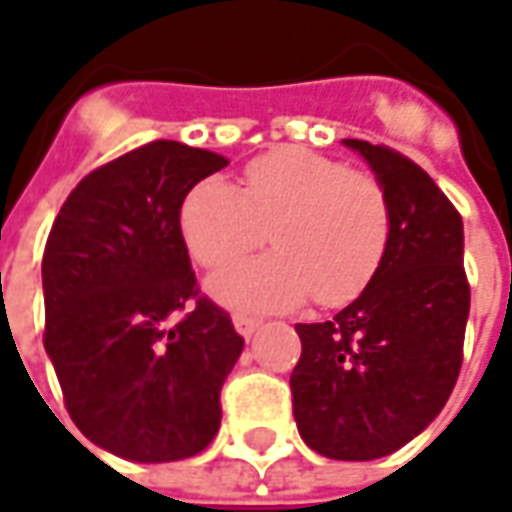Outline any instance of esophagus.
Listing matches in <instances>:
<instances>
[{
  "label": "esophagus",
  "mask_w": 512,
  "mask_h": 512,
  "mask_svg": "<svg viewBox=\"0 0 512 512\" xmlns=\"http://www.w3.org/2000/svg\"><path fill=\"white\" fill-rule=\"evenodd\" d=\"M259 325H262L259 319L245 316V313H236V316H233V327H236V333H239V336H245V339H250V336L259 330Z\"/></svg>",
  "instance_id": "esophagus-1"
}]
</instances>
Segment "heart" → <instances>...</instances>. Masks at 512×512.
Segmentation results:
<instances>
[{
    "mask_svg": "<svg viewBox=\"0 0 512 512\" xmlns=\"http://www.w3.org/2000/svg\"><path fill=\"white\" fill-rule=\"evenodd\" d=\"M179 230L190 256L225 267L270 239L262 259L216 273L207 287L230 307L287 310L313 293L319 305L356 299L382 265L390 205L382 182L307 148L253 159L239 190L207 176L187 190Z\"/></svg>",
    "mask_w": 512,
    "mask_h": 512,
    "instance_id": "obj_1",
    "label": "heart"
}]
</instances>
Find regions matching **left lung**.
Here are the masks:
<instances>
[{"label":"left lung","mask_w":512,"mask_h":512,"mask_svg":"<svg viewBox=\"0 0 512 512\" xmlns=\"http://www.w3.org/2000/svg\"><path fill=\"white\" fill-rule=\"evenodd\" d=\"M382 182L390 239L376 276L330 322L296 325L293 416L339 462L390 456L442 413L462 367L470 285L459 210L416 162L344 139Z\"/></svg>","instance_id":"left-lung-1"}]
</instances>
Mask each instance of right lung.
Segmentation results:
<instances>
[{"label": "right lung", "instance_id": "obj_1", "mask_svg": "<svg viewBox=\"0 0 512 512\" xmlns=\"http://www.w3.org/2000/svg\"><path fill=\"white\" fill-rule=\"evenodd\" d=\"M225 165L210 150L150 142L88 173L50 227L45 350L73 424L128 462H179L219 433V393L245 339L196 296L179 207Z\"/></svg>", "mask_w": 512, "mask_h": 512}]
</instances>
